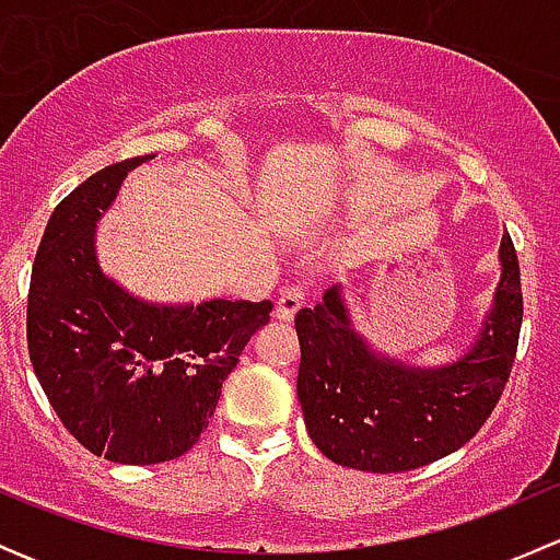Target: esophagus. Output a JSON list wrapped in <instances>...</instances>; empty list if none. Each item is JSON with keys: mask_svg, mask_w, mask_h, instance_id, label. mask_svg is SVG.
I'll list each match as a JSON object with an SVG mask.
<instances>
[{"mask_svg": "<svg viewBox=\"0 0 560 560\" xmlns=\"http://www.w3.org/2000/svg\"><path fill=\"white\" fill-rule=\"evenodd\" d=\"M303 301H306V290L303 287H284L279 295V301H276V316L284 322H290L292 316H295L298 308L303 306Z\"/></svg>", "mask_w": 560, "mask_h": 560, "instance_id": "esophagus-1", "label": "esophagus"}]
</instances>
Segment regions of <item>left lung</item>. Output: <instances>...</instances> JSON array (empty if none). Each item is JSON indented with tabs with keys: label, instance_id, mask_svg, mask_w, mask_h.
I'll list each match as a JSON object with an SVG mask.
<instances>
[{
	"label": "left lung",
	"instance_id": "1",
	"mask_svg": "<svg viewBox=\"0 0 560 560\" xmlns=\"http://www.w3.org/2000/svg\"><path fill=\"white\" fill-rule=\"evenodd\" d=\"M501 281L482 330L455 363L417 369L371 349L354 330L341 284L295 316L298 400L322 455L358 471L398 474L460 450L499 404L523 322L521 265L501 238Z\"/></svg>",
	"mask_w": 560,
	"mask_h": 560
}]
</instances>
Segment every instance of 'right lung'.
<instances>
[{
  "instance_id": "right-lung-1",
  "label": "right lung",
  "mask_w": 560,
  "mask_h": 560,
  "mask_svg": "<svg viewBox=\"0 0 560 560\" xmlns=\"http://www.w3.org/2000/svg\"><path fill=\"white\" fill-rule=\"evenodd\" d=\"M154 156V154H151ZM107 165L54 208L32 268L30 360L61 425L89 453L127 466L173 460L208 428L270 301L149 303L100 268L97 222L129 171Z\"/></svg>"
}]
</instances>
